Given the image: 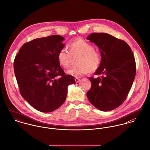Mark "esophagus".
Instances as JSON below:
<instances>
[{"instance_id": "obj_1", "label": "esophagus", "mask_w": 150, "mask_h": 150, "mask_svg": "<svg viewBox=\"0 0 150 150\" xmlns=\"http://www.w3.org/2000/svg\"><path fill=\"white\" fill-rule=\"evenodd\" d=\"M74 79H75V81H76V83H79V81L80 80V79H79V78H77V77H76Z\"/></svg>"}]
</instances>
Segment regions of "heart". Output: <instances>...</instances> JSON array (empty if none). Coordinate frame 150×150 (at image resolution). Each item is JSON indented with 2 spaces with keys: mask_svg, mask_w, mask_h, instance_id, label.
I'll return each mask as SVG.
<instances>
[{
  "mask_svg": "<svg viewBox=\"0 0 150 150\" xmlns=\"http://www.w3.org/2000/svg\"><path fill=\"white\" fill-rule=\"evenodd\" d=\"M68 47L69 51L63 48L57 55L58 63L62 67L66 69L70 66L71 56H80L76 61L77 64L69 69L67 74L77 77L98 69L102 62V55L92 44L83 39H78L70 43Z\"/></svg>",
  "mask_w": 150,
  "mask_h": 150,
  "instance_id": "obj_1",
  "label": "heart"
}]
</instances>
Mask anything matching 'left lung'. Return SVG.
<instances>
[{"label":"left lung","mask_w":150,"mask_h":150,"mask_svg":"<svg viewBox=\"0 0 150 150\" xmlns=\"http://www.w3.org/2000/svg\"><path fill=\"white\" fill-rule=\"evenodd\" d=\"M87 40L100 49L102 62L95 74L89 78V101L100 110L108 111L121 105L127 99L136 76L133 52L124 40L105 33H93Z\"/></svg>","instance_id":"8db88e82"}]
</instances>
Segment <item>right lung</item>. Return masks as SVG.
Wrapping results in <instances>:
<instances>
[{
    "label": "right lung",
    "mask_w": 150,
    "mask_h": 150,
    "mask_svg": "<svg viewBox=\"0 0 150 150\" xmlns=\"http://www.w3.org/2000/svg\"><path fill=\"white\" fill-rule=\"evenodd\" d=\"M64 40L59 35L34 39L24 43L15 57L14 70L20 93L39 111L58 108L66 100L69 85L76 83L58 61Z\"/></svg>",
    "instance_id": "add662e5"
}]
</instances>
